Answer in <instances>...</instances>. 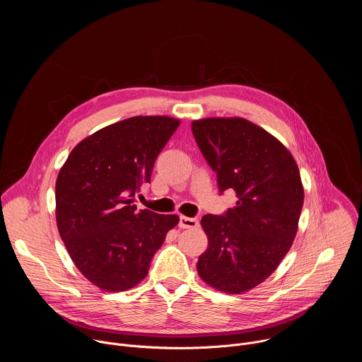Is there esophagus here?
<instances>
[{
  "mask_svg": "<svg viewBox=\"0 0 362 362\" xmlns=\"http://www.w3.org/2000/svg\"><path fill=\"white\" fill-rule=\"evenodd\" d=\"M179 226L182 229H194L199 226V221L196 218H187V216H180Z\"/></svg>",
  "mask_w": 362,
  "mask_h": 362,
  "instance_id": "1",
  "label": "esophagus"
}]
</instances>
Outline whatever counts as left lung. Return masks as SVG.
Instances as JSON below:
<instances>
[{
  "mask_svg": "<svg viewBox=\"0 0 362 362\" xmlns=\"http://www.w3.org/2000/svg\"><path fill=\"white\" fill-rule=\"evenodd\" d=\"M192 132L219 192L238 196L226 214L202 218L209 243L197 274L221 292L242 293L272 275L292 246L303 204L299 169L276 137L246 119L194 120Z\"/></svg>",
  "mask_w": 362,
  "mask_h": 362,
  "instance_id": "8db88e82",
  "label": "left lung"
}]
</instances>
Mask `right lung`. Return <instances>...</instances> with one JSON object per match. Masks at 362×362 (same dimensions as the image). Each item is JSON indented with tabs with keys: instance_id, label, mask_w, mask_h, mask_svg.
I'll use <instances>...</instances> for the list:
<instances>
[{
	"instance_id": "add662e5",
	"label": "right lung",
	"mask_w": 362,
	"mask_h": 362,
	"mask_svg": "<svg viewBox=\"0 0 362 362\" xmlns=\"http://www.w3.org/2000/svg\"><path fill=\"white\" fill-rule=\"evenodd\" d=\"M168 116H136L81 140L56 182L59 233L76 268L97 288L122 292L148 274L177 215L137 209L159 153L179 127Z\"/></svg>"
}]
</instances>
